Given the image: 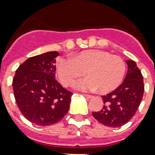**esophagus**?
Here are the masks:
<instances>
[{"label":"esophagus","instance_id":"34e87169","mask_svg":"<svg viewBox=\"0 0 155 155\" xmlns=\"http://www.w3.org/2000/svg\"><path fill=\"white\" fill-rule=\"evenodd\" d=\"M84 97H86V98H87V99H91V98H92V96H91V95L84 94Z\"/></svg>","mask_w":155,"mask_h":155}]
</instances>
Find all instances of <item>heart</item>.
Returning <instances> with one entry per match:
<instances>
[{"label":"heart","mask_w":155,"mask_h":155,"mask_svg":"<svg viewBox=\"0 0 155 155\" xmlns=\"http://www.w3.org/2000/svg\"><path fill=\"white\" fill-rule=\"evenodd\" d=\"M125 71L126 64L122 58L100 50H87L71 58H61L57 65V75L63 86H71L84 74L87 78L76 84L78 89H97L102 94L115 90L122 82Z\"/></svg>","instance_id":"obj_1"}]
</instances>
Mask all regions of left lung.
Here are the masks:
<instances>
[{"mask_svg":"<svg viewBox=\"0 0 155 155\" xmlns=\"http://www.w3.org/2000/svg\"><path fill=\"white\" fill-rule=\"evenodd\" d=\"M128 71L121 84L113 92L102 96L103 108L92 112L99 122L108 127L117 128L129 121L137 112L144 93L142 72L134 61L126 60Z\"/></svg>","mask_w":155,"mask_h":155,"instance_id":"obj_1","label":"left lung"}]
</instances>
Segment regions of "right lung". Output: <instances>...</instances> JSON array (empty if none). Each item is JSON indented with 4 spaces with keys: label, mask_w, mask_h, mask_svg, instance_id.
<instances>
[{
    "label": "right lung",
    "mask_w": 155,
    "mask_h": 155,
    "mask_svg": "<svg viewBox=\"0 0 155 155\" xmlns=\"http://www.w3.org/2000/svg\"><path fill=\"white\" fill-rule=\"evenodd\" d=\"M57 51L28 58L19 66L13 80L14 97L21 113L39 126L55 124L70 107L72 92L55 80Z\"/></svg>",
    "instance_id": "right-lung-1"
}]
</instances>
